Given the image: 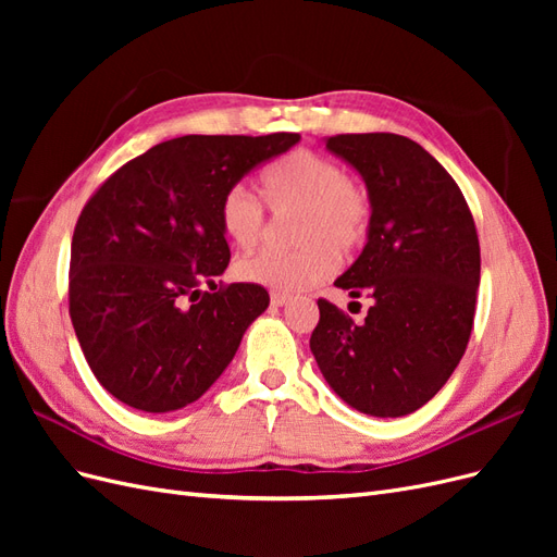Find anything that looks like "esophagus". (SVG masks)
Wrapping results in <instances>:
<instances>
[{
  "label": "esophagus",
  "instance_id": "34e87169",
  "mask_svg": "<svg viewBox=\"0 0 557 557\" xmlns=\"http://www.w3.org/2000/svg\"><path fill=\"white\" fill-rule=\"evenodd\" d=\"M290 299H293V297L285 295V293H272V305H274V307H285Z\"/></svg>",
  "mask_w": 557,
  "mask_h": 557
}]
</instances>
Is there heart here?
<instances>
[{"instance_id":"b5f03b06","label":"heart","mask_w":557,"mask_h":557,"mask_svg":"<svg viewBox=\"0 0 557 557\" xmlns=\"http://www.w3.org/2000/svg\"><path fill=\"white\" fill-rule=\"evenodd\" d=\"M262 193L276 215H293L290 250H260L237 262V276L297 293L332 276L341 252H352L369 227L367 195L346 178L334 160L313 150H295L262 176ZM218 221L225 237L242 250L256 246L267 227L262 201L244 183H234L221 197Z\"/></svg>"}]
</instances>
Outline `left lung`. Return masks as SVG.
<instances>
[{"label":"left lung","instance_id":"8db88e82","mask_svg":"<svg viewBox=\"0 0 557 557\" xmlns=\"http://www.w3.org/2000/svg\"><path fill=\"white\" fill-rule=\"evenodd\" d=\"M332 156L369 197L367 244L334 281L374 299L364 323L318 299L311 352L348 407L399 418L428 404L455 372L474 325L481 248L467 201L428 150L399 134H336Z\"/></svg>","mask_w":557,"mask_h":557}]
</instances>
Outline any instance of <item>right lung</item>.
I'll list each match as a JSON object with an SVG mask.
<instances>
[{
  "instance_id": "add662e5",
  "label": "right lung",
  "mask_w": 557,
  "mask_h": 557,
  "mask_svg": "<svg viewBox=\"0 0 557 557\" xmlns=\"http://www.w3.org/2000/svg\"><path fill=\"white\" fill-rule=\"evenodd\" d=\"M299 134L158 144L99 188L74 230L70 313L92 374L132 409L188 407L218 381L269 307L258 283L199 285L230 262L221 197Z\"/></svg>"
}]
</instances>
